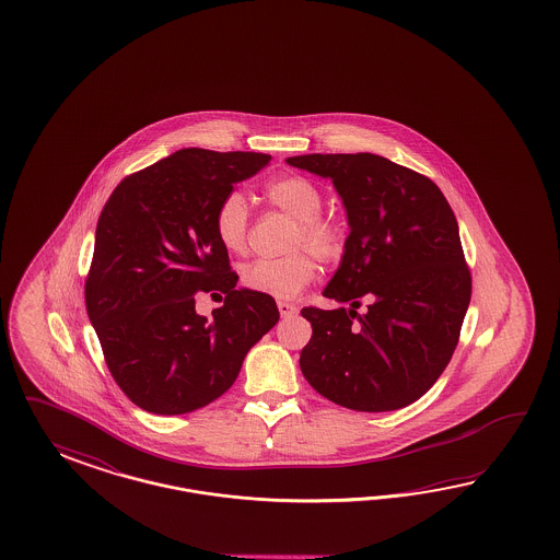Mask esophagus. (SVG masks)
Here are the masks:
<instances>
[{"instance_id":"1","label":"esophagus","mask_w":560,"mask_h":560,"mask_svg":"<svg viewBox=\"0 0 560 560\" xmlns=\"http://www.w3.org/2000/svg\"><path fill=\"white\" fill-rule=\"evenodd\" d=\"M277 307H279V314H281L283 318H289V316L298 314V307H295L293 304H288V302H279Z\"/></svg>"}]
</instances>
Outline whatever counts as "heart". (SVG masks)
<instances>
[{
	"instance_id": "b5f03b06",
	"label": "heart",
	"mask_w": 560,
	"mask_h": 560,
	"mask_svg": "<svg viewBox=\"0 0 560 560\" xmlns=\"http://www.w3.org/2000/svg\"><path fill=\"white\" fill-rule=\"evenodd\" d=\"M267 199L277 209L295 220V230L289 248H307L323 260H335L342 255L345 232L335 220L318 215L323 209V192L312 180L298 174H288L271 180L265 188ZM213 230L221 246L242 255L248 246V201L240 190H230L221 199ZM316 277V262L305 253H293L283 258H260L242 269V285L275 300H293Z\"/></svg>"
}]
</instances>
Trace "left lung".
I'll list each match as a JSON object with an SVG mask.
<instances>
[{
  "mask_svg": "<svg viewBox=\"0 0 560 560\" xmlns=\"http://www.w3.org/2000/svg\"><path fill=\"white\" fill-rule=\"evenodd\" d=\"M285 162L332 180L349 223L339 269L323 291L349 307L302 310L312 323L300 355L305 380L351 410L412 405L454 355L472 293L452 207L427 176L375 153Z\"/></svg>",
  "mask_w": 560,
  "mask_h": 560,
  "instance_id": "left-lung-1",
  "label": "left lung"
}]
</instances>
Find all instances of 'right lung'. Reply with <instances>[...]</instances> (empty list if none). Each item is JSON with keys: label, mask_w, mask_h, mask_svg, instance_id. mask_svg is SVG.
I'll list each match as a JSON object with an SVG mask.
<instances>
[{"label": "right lung", "mask_w": 560, "mask_h": 560, "mask_svg": "<svg viewBox=\"0 0 560 560\" xmlns=\"http://www.w3.org/2000/svg\"><path fill=\"white\" fill-rule=\"evenodd\" d=\"M269 153L178 150L127 176L102 209L85 307L120 390L153 415H185L232 388L279 320L269 295L236 288L213 230L221 199ZM223 292L207 319L194 300Z\"/></svg>", "instance_id": "right-lung-1"}]
</instances>
